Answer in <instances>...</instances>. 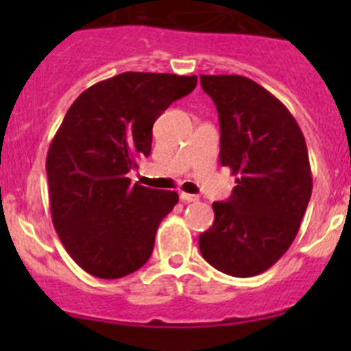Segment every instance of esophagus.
<instances>
[{
  "mask_svg": "<svg viewBox=\"0 0 351 351\" xmlns=\"http://www.w3.org/2000/svg\"><path fill=\"white\" fill-rule=\"evenodd\" d=\"M180 198H182L183 202H186V204H190V202H197L198 195H192V193L182 192V193H180Z\"/></svg>",
  "mask_w": 351,
  "mask_h": 351,
  "instance_id": "34e87169",
  "label": "esophagus"
}]
</instances>
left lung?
<instances>
[{"label": "left lung", "instance_id": "left-lung-1", "mask_svg": "<svg viewBox=\"0 0 351 351\" xmlns=\"http://www.w3.org/2000/svg\"><path fill=\"white\" fill-rule=\"evenodd\" d=\"M221 123V165L236 175L228 202L198 238L207 263L231 277L274 267L299 232L313 192L306 139L289 108L253 80L202 74Z\"/></svg>", "mask_w": 351, "mask_h": 351}]
</instances>
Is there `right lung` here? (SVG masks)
Instances as JSON below:
<instances>
[{
	"instance_id": "right-lung-1",
	"label": "right lung",
	"mask_w": 351,
	"mask_h": 351,
	"mask_svg": "<svg viewBox=\"0 0 351 351\" xmlns=\"http://www.w3.org/2000/svg\"><path fill=\"white\" fill-rule=\"evenodd\" d=\"M195 86L197 76L129 71L67 110L45 161L49 204L66 251L93 277L122 278L149 260L178 193L132 185L127 173L149 156L156 119Z\"/></svg>"
}]
</instances>
